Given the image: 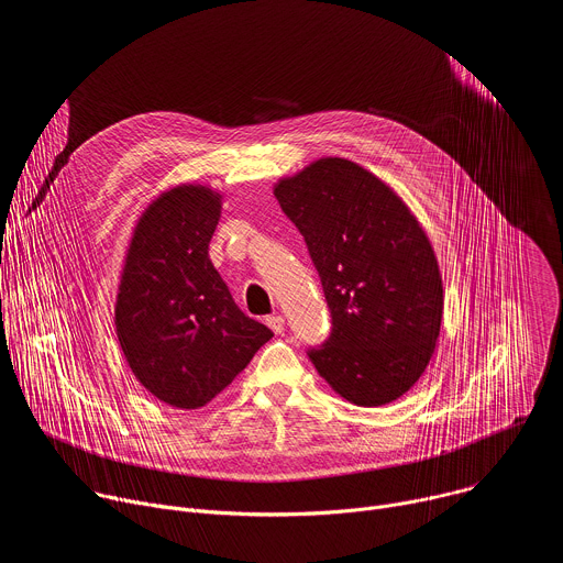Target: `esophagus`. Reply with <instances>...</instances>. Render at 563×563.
I'll list each match as a JSON object with an SVG mask.
<instances>
[{
  "mask_svg": "<svg viewBox=\"0 0 563 563\" xmlns=\"http://www.w3.org/2000/svg\"><path fill=\"white\" fill-rule=\"evenodd\" d=\"M267 325L272 328V332L283 334V332H285V318H283V316H278V313L267 316Z\"/></svg>",
  "mask_w": 563,
  "mask_h": 563,
  "instance_id": "obj_1",
  "label": "esophagus"
}]
</instances>
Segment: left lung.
I'll use <instances>...</instances> for the list:
<instances>
[{
  "mask_svg": "<svg viewBox=\"0 0 563 563\" xmlns=\"http://www.w3.org/2000/svg\"><path fill=\"white\" fill-rule=\"evenodd\" d=\"M274 196L305 238L332 316L309 361L350 404H391L426 372L441 330L443 285L426 231L343 157L316 159Z\"/></svg>",
  "mask_w": 563,
  "mask_h": 563,
  "instance_id": "left-lung-1",
  "label": "left lung"
}]
</instances>
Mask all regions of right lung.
I'll list each match as a JSON object with an SVG mask.
<instances>
[{"instance_id": "obj_1", "label": "right lung", "mask_w": 563, "mask_h": 563, "mask_svg": "<svg viewBox=\"0 0 563 563\" xmlns=\"http://www.w3.org/2000/svg\"><path fill=\"white\" fill-rule=\"evenodd\" d=\"M220 196L183 185L142 213L120 280L115 330L135 378L167 406L220 394L274 332L245 316L209 261Z\"/></svg>"}]
</instances>
